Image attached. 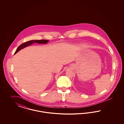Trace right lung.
Here are the masks:
<instances>
[{"mask_svg": "<svg viewBox=\"0 0 124 124\" xmlns=\"http://www.w3.org/2000/svg\"><path fill=\"white\" fill-rule=\"evenodd\" d=\"M49 40H45V39H42V40H30L29 41L24 42V43L20 45L18 47L17 49L16 50L14 54L17 53L18 52H19L21 49H23L25 47H27L28 46H29L31 45L32 44L34 43H37V44H47V42L49 41Z\"/></svg>", "mask_w": 124, "mask_h": 124, "instance_id": "right-lung-1", "label": "right lung"}]
</instances>
